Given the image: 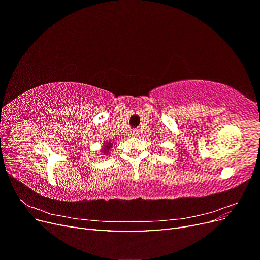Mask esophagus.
<instances>
[{"label":"esophagus","instance_id":"34e87169","mask_svg":"<svg viewBox=\"0 0 260 260\" xmlns=\"http://www.w3.org/2000/svg\"><path fill=\"white\" fill-rule=\"evenodd\" d=\"M131 135H132V136H135V137H136V136L138 135V131H136V130H135V131H132V132H131Z\"/></svg>","mask_w":260,"mask_h":260}]
</instances>
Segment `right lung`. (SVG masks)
<instances>
[{
    "instance_id": "add662e5",
    "label": "right lung",
    "mask_w": 260,
    "mask_h": 260,
    "mask_svg": "<svg viewBox=\"0 0 260 260\" xmlns=\"http://www.w3.org/2000/svg\"><path fill=\"white\" fill-rule=\"evenodd\" d=\"M112 146H113V144L109 142V141H106V142H104L103 148H102V152L104 153L103 155H108L109 154V149L112 148Z\"/></svg>"
}]
</instances>
